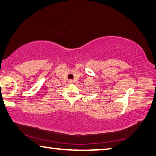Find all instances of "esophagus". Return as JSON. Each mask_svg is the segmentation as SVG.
Segmentation results:
<instances>
[{"mask_svg":"<svg viewBox=\"0 0 156 156\" xmlns=\"http://www.w3.org/2000/svg\"><path fill=\"white\" fill-rule=\"evenodd\" d=\"M68 82L69 84H73V83H74V81H73L72 80H69L68 81Z\"/></svg>","mask_w":156,"mask_h":156,"instance_id":"esophagus-1","label":"esophagus"}]
</instances>
